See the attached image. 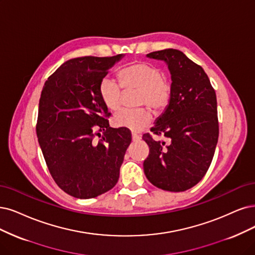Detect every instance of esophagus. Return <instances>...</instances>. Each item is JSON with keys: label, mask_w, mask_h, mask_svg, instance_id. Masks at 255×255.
<instances>
[{"label": "esophagus", "mask_w": 255, "mask_h": 255, "mask_svg": "<svg viewBox=\"0 0 255 255\" xmlns=\"http://www.w3.org/2000/svg\"><path fill=\"white\" fill-rule=\"evenodd\" d=\"M140 138V135H138V134H136V133H132V140L133 142H137V140H139Z\"/></svg>", "instance_id": "esophagus-1"}]
</instances>
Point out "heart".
<instances>
[{"label": "heart", "mask_w": 255, "mask_h": 255, "mask_svg": "<svg viewBox=\"0 0 255 255\" xmlns=\"http://www.w3.org/2000/svg\"><path fill=\"white\" fill-rule=\"evenodd\" d=\"M122 86L126 89H139L137 104L146 105L154 110L166 107L170 98L171 87L164 78L157 66L149 63H136L123 69L119 73ZM99 93L102 102L108 109L118 110L122 105L121 85L111 78H104L99 85ZM151 122V113L147 108L120 110L113 117V124L120 128L131 131L143 130Z\"/></svg>", "instance_id": "1"}]
</instances>
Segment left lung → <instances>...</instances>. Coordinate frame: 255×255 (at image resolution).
Instances as JSON below:
<instances>
[{
	"label": "left lung",
	"mask_w": 255,
	"mask_h": 255,
	"mask_svg": "<svg viewBox=\"0 0 255 255\" xmlns=\"http://www.w3.org/2000/svg\"><path fill=\"white\" fill-rule=\"evenodd\" d=\"M147 58L164 61L172 83L168 105L151 128L154 134L163 135L168 142L143 135L149 146L144 172L159 189L185 191L204 177L218 144L215 91L201 66L180 50L154 51Z\"/></svg>",
	"instance_id": "1"
}]
</instances>
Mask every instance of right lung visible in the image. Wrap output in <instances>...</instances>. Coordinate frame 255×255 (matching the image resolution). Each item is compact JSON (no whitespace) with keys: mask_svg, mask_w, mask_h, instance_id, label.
Returning a JSON list of instances; mask_svg holds the SVG:
<instances>
[{"mask_svg":"<svg viewBox=\"0 0 255 255\" xmlns=\"http://www.w3.org/2000/svg\"><path fill=\"white\" fill-rule=\"evenodd\" d=\"M124 55L83 56L62 64L42 89L36 135L54 182L77 199L112 189L131 143L126 128H111L99 85ZM104 134L93 140L95 130Z\"/></svg>","mask_w":255,"mask_h":255,"instance_id":"add662e5","label":"right lung"}]
</instances>
